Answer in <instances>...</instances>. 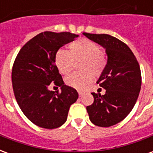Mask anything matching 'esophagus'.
Listing matches in <instances>:
<instances>
[{
  "label": "esophagus",
  "instance_id": "esophagus-1",
  "mask_svg": "<svg viewBox=\"0 0 153 153\" xmlns=\"http://www.w3.org/2000/svg\"><path fill=\"white\" fill-rule=\"evenodd\" d=\"M78 93H79V97L83 96V92H81V91H79Z\"/></svg>",
  "mask_w": 153,
  "mask_h": 153
}]
</instances>
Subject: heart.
<instances>
[{"label": "heart", "instance_id": "b5f03b06", "mask_svg": "<svg viewBox=\"0 0 153 153\" xmlns=\"http://www.w3.org/2000/svg\"><path fill=\"white\" fill-rule=\"evenodd\" d=\"M69 49V52L65 50L57 51L55 56L56 66L61 74H68L73 70L74 63L81 61L79 70L82 71L67 76L65 83L74 88L83 89L92 82L93 75L97 77L103 73L107 58L96 42L87 38L71 42Z\"/></svg>", "mask_w": 153, "mask_h": 153}]
</instances>
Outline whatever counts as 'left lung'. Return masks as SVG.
I'll list each match as a JSON object with an SVG mask.
<instances>
[{"mask_svg":"<svg viewBox=\"0 0 153 153\" xmlns=\"http://www.w3.org/2000/svg\"><path fill=\"white\" fill-rule=\"evenodd\" d=\"M84 36L106 49L107 64L97 83L106 93H92L94 102L87 106L91 122L110 127L123 120L134 108L141 89V70L130 48L108 34L83 33Z\"/></svg>","mask_w":153,"mask_h":153,"instance_id":"1","label":"left lung"}]
</instances>
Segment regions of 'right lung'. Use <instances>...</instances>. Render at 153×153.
I'll return each instance as SVG.
<instances>
[{
  "label": "right lung",
  "mask_w": 153,
  "mask_h": 153,
  "mask_svg": "<svg viewBox=\"0 0 153 153\" xmlns=\"http://www.w3.org/2000/svg\"><path fill=\"white\" fill-rule=\"evenodd\" d=\"M79 36L69 32L41 33L22 47L12 68L15 99L25 116L41 128H56L66 121L77 91L64 83L55 64L57 51ZM53 82L62 92L50 91Z\"/></svg>",
  "instance_id": "add662e5"
}]
</instances>
